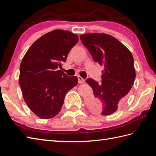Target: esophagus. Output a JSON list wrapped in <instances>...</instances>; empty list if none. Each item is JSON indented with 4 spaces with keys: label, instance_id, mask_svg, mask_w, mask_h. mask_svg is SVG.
<instances>
[{
    "label": "esophagus",
    "instance_id": "1",
    "mask_svg": "<svg viewBox=\"0 0 156 156\" xmlns=\"http://www.w3.org/2000/svg\"><path fill=\"white\" fill-rule=\"evenodd\" d=\"M78 83L79 84H82V83H84V79L82 78L81 76H78Z\"/></svg>",
    "mask_w": 156,
    "mask_h": 156
}]
</instances>
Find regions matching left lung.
<instances>
[{"label":"left lung","mask_w":156,"mask_h":156,"mask_svg":"<svg viewBox=\"0 0 156 156\" xmlns=\"http://www.w3.org/2000/svg\"><path fill=\"white\" fill-rule=\"evenodd\" d=\"M82 44L95 62L104 66L101 83L88 78L94 95L87 104L90 110L102 115H111L122 107L135 78L134 60L131 51L117 39L105 34L80 35Z\"/></svg>","instance_id":"8db88e82"}]
</instances>
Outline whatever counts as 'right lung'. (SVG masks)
Returning a JSON list of instances; mask_svg holds the SVG:
<instances>
[{
	"mask_svg": "<svg viewBox=\"0 0 156 156\" xmlns=\"http://www.w3.org/2000/svg\"><path fill=\"white\" fill-rule=\"evenodd\" d=\"M78 41L77 35L55 29L37 39L23 57L19 84L25 103L38 117L57 115L67 92L77 85L76 76H68L58 68Z\"/></svg>",
	"mask_w": 156,
	"mask_h": 156,
	"instance_id": "right-lung-1",
	"label": "right lung"
}]
</instances>
